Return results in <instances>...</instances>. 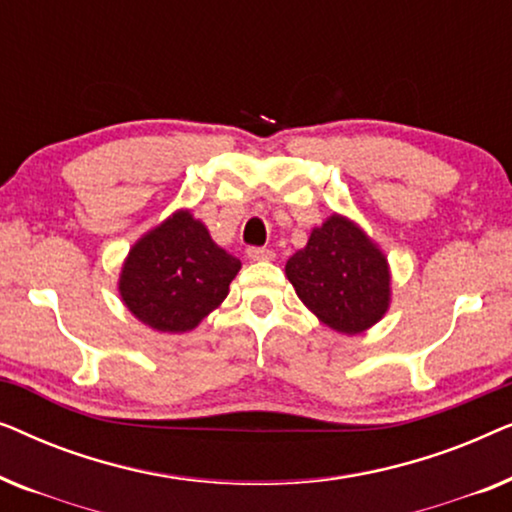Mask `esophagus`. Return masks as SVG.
Here are the masks:
<instances>
[{
    "label": "esophagus",
    "mask_w": 512,
    "mask_h": 512,
    "mask_svg": "<svg viewBox=\"0 0 512 512\" xmlns=\"http://www.w3.org/2000/svg\"><path fill=\"white\" fill-rule=\"evenodd\" d=\"M247 258L249 261H272V258H275V251L265 247H251L247 249Z\"/></svg>",
    "instance_id": "1"
}]
</instances>
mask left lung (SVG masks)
<instances>
[{
    "mask_svg": "<svg viewBox=\"0 0 512 512\" xmlns=\"http://www.w3.org/2000/svg\"><path fill=\"white\" fill-rule=\"evenodd\" d=\"M286 277L321 324L342 335L375 326L391 305V268L359 223L331 214L286 261Z\"/></svg>",
    "mask_w": 512,
    "mask_h": 512,
    "instance_id": "obj_1",
    "label": "left lung"
}]
</instances>
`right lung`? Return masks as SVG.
I'll return each instance as SVG.
<instances>
[{
    "label": "right lung",
    "instance_id": "add662e5",
    "mask_svg": "<svg viewBox=\"0 0 512 512\" xmlns=\"http://www.w3.org/2000/svg\"><path fill=\"white\" fill-rule=\"evenodd\" d=\"M240 268V258L221 249L191 209H177L132 244L118 293L144 326L188 333L226 300Z\"/></svg>",
    "mask_w": 512,
    "mask_h": 512
}]
</instances>
